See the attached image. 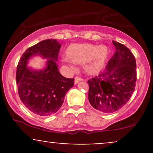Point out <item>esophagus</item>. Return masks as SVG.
Returning <instances> with one entry per match:
<instances>
[{
    "mask_svg": "<svg viewBox=\"0 0 153 153\" xmlns=\"http://www.w3.org/2000/svg\"><path fill=\"white\" fill-rule=\"evenodd\" d=\"M81 80H82V78H80V77H79V76L75 77V83L77 84L78 82L81 81Z\"/></svg>",
    "mask_w": 153,
    "mask_h": 153,
    "instance_id": "34e87169",
    "label": "esophagus"
}]
</instances>
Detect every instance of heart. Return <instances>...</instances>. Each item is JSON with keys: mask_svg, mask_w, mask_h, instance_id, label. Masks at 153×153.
<instances>
[{"mask_svg": "<svg viewBox=\"0 0 153 153\" xmlns=\"http://www.w3.org/2000/svg\"><path fill=\"white\" fill-rule=\"evenodd\" d=\"M108 54L107 47L89 44L71 45L66 51L67 57L72 62L79 64L85 62V70L89 74H96L101 71Z\"/></svg>", "mask_w": 153, "mask_h": 153, "instance_id": "1", "label": "heart"}]
</instances>
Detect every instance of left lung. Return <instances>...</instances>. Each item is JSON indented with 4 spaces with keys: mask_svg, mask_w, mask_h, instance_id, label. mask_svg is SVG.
<instances>
[{
    "mask_svg": "<svg viewBox=\"0 0 153 153\" xmlns=\"http://www.w3.org/2000/svg\"><path fill=\"white\" fill-rule=\"evenodd\" d=\"M112 42L116 52L105 69L88 80L89 102L94 108L105 114L114 113L129 101L137 81L134 54L122 44Z\"/></svg>",
    "mask_w": 153,
    "mask_h": 153,
    "instance_id": "8db88e82",
    "label": "left lung"
}]
</instances>
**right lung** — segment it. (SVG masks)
Here are the masks:
<instances>
[{
    "label": "right lung",
    "mask_w": 153,
    "mask_h": 153,
    "mask_svg": "<svg viewBox=\"0 0 153 153\" xmlns=\"http://www.w3.org/2000/svg\"><path fill=\"white\" fill-rule=\"evenodd\" d=\"M61 45L56 39H46L29 47L22 54L16 70V83L21 101L31 112L42 117L56 113L64 102L65 96L74 85V78H67L58 71L57 57ZM48 58L42 71L26 68L31 55Z\"/></svg>",
    "instance_id": "obj_1"
}]
</instances>
